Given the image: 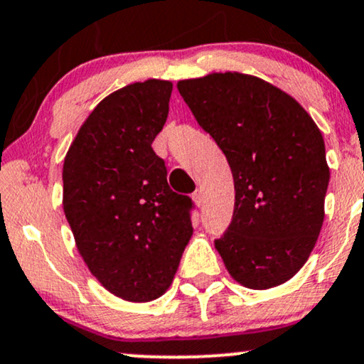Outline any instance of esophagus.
I'll return each instance as SVG.
<instances>
[{
  "mask_svg": "<svg viewBox=\"0 0 364 364\" xmlns=\"http://www.w3.org/2000/svg\"><path fill=\"white\" fill-rule=\"evenodd\" d=\"M192 200H194L196 206H203V203H204V194H203V191H200V189L196 191L194 194H192Z\"/></svg>",
  "mask_w": 364,
  "mask_h": 364,
  "instance_id": "34e87169",
  "label": "esophagus"
}]
</instances>
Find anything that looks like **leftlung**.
<instances>
[{
    "instance_id": "obj_1",
    "label": "left lung",
    "mask_w": 364,
    "mask_h": 364,
    "mask_svg": "<svg viewBox=\"0 0 364 364\" xmlns=\"http://www.w3.org/2000/svg\"><path fill=\"white\" fill-rule=\"evenodd\" d=\"M177 88L233 173V220L215 242L226 271L250 289L286 283L326 218L331 172L318 126L291 95L245 73H209Z\"/></svg>"
}]
</instances>
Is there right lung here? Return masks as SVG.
<instances>
[{
    "label": "right lung",
    "mask_w": 364,
    "mask_h": 364,
    "mask_svg": "<svg viewBox=\"0 0 364 364\" xmlns=\"http://www.w3.org/2000/svg\"><path fill=\"white\" fill-rule=\"evenodd\" d=\"M172 81L115 90L85 119L63 165V209L78 254L109 293L160 298L192 237V200L166 182L151 143L164 129Z\"/></svg>",
    "instance_id": "1"
}]
</instances>
